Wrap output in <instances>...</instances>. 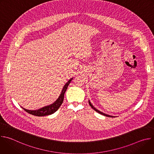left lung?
Segmentation results:
<instances>
[{
    "label": "left lung",
    "instance_id": "1",
    "mask_svg": "<svg viewBox=\"0 0 154 154\" xmlns=\"http://www.w3.org/2000/svg\"><path fill=\"white\" fill-rule=\"evenodd\" d=\"M89 102V104H90V105L91 106V108L93 109H94V110L96 111V112H97V113H100V114H101V115H103V116H106V117H111V118H113V117H114V116H111V115H106V114H105V113H102V112H101L100 111H99V110H98L97 109H96L92 104H91V103L90 102V101L89 100L88 101Z\"/></svg>",
    "mask_w": 154,
    "mask_h": 154
}]
</instances>
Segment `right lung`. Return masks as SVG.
Masks as SVG:
<instances>
[{"instance_id":"add662e5","label":"right lung","mask_w":154,"mask_h":154,"mask_svg":"<svg viewBox=\"0 0 154 154\" xmlns=\"http://www.w3.org/2000/svg\"><path fill=\"white\" fill-rule=\"evenodd\" d=\"M72 79L73 78H71V79L69 80V81L66 83L64 85L58 98L53 103L46 106H44L38 109H36V110H30V109H27L23 107L22 108H23L28 113L34 116H48V115H50L54 113L56 111L58 110V109L61 105L64 100V93L68 88V85H69V83H71Z\"/></svg>"}]
</instances>
